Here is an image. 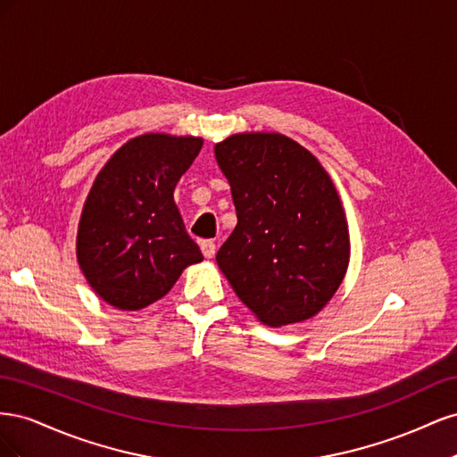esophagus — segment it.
Returning <instances> with one entry per match:
<instances>
[{
    "label": "esophagus",
    "mask_w": 457,
    "mask_h": 457,
    "mask_svg": "<svg viewBox=\"0 0 457 457\" xmlns=\"http://www.w3.org/2000/svg\"><path fill=\"white\" fill-rule=\"evenodd\" d=\"M200 250H202L204 257L212 259V257L215 255V252H217V245H215L213 240H202V242H200Z\"/></svg>",
    "instance_id": "esophagus-1"
}]
</instances>
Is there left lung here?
I'll return each mask as SVG.
<instances>
[{"mask_svg": "<svg viewBox=\"0 0 457 457\" xmlns=\"http://www.w3.org/2000/svg\"><path fill=\"white\" fill-rule=\"evenodd\" d=\"M238 223L217 252L232 289L262 324L314 316L349 265V230L334 183L307 148L280 133L215 145Z\"/></svg>", "mask_w": 457, "mask_h": 457, "instance_id": "1", "label": "left lung"}]
</instances>
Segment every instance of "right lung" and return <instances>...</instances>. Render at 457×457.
<instances>
[{
  "label": "right lung",
  "instance_id": "add662e5",
  "mask_svg": "<svg viewBox=\"0 0 457 457\" xmlns=\"http://www.w3.org/2000/svg\"><path fill=\"white\" fill-rule=\"evenodd\" d=\"M204 141L135 137L96 175L81 212L78 262L108 305L139 311L162 299L183 269L204 259L173 202Z\"/></svg>",
  "mask_w": 457,
  "mask_h": 457
}]
</instances>
